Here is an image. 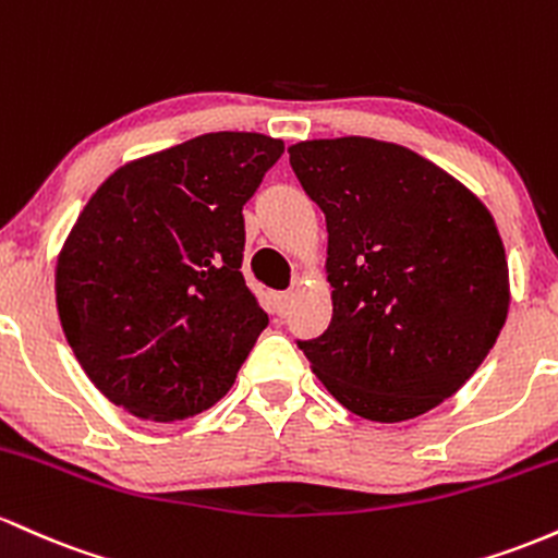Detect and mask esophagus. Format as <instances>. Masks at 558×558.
<instances>
[{
	"mask_svg": "<svg viewBox=\"0 0 558 558\" xmlns=\"http://www.w3.org/2000/svg\"><path fill=\"white\" fill-rule=\"evenodd\" d=\"M274 300H277L279 316H287V311L292 308V300H295V295H292V290H287V292H277Z\"/></svg>",
	"mask_w": 558,
	"mask_h": 558,
	"instance_id": "esophagus-1",
	"label": "esophagus"
}]
</instances>
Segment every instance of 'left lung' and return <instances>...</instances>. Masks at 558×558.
<instances>
[{
	"label": "left lung",
	"instance_id": "1",
	"mask_svg": "<svg viewBox=\"0 0 558 558\" xmlns=\"http://www.w3.org/2000/svg\"><path fill=\"white\" fill-rule=\"evenodd\" d=\"M290 166L327 218L331 322L298 342L368 422H409L459 392L509 316V263L482 199L414 149L298 142Z\"/></svg>",
	"mask_w": 558,
	"mask_h": 558
}]
</instances>
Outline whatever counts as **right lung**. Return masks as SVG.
I'll use <instances>...</instances> for the list:
<instances>
[{
    "label": "right lung",
    "instance_id": "add662e5",
    "mask_svg": "<svg viewBox=\"0 0 558 558\" xmlns=\"http://www.w3.org/2000/svg\"><path fill=\"white\" fill-rule=\"evenodd\" d=\"M284 142L216 131L99 184L58 255L68 345L110 403L184 422L234 385L266 311L242 277L245 218Z\"/></svg>",
    "mask_w": 558,
    "mask_h": 558
}]
</instances>
